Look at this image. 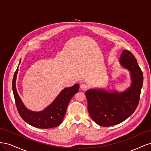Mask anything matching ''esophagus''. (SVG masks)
Instances as JSON below:
<instances>
[{
	"mask_svg": "<svg viewBox=\"0 0 151 151\" xmlns=\"http://www.w3.org/2000/svg\"><path fill=\"white\" fill-rule=\"evenodd\" d=\"M89 86L86 83H83L81 84V88L82 90L86 91L89 89Z\"/></svg>",
	"mask_w": 151,
	"mask_h": 151,
	"instance_id": "esophagus-1",
	"label": "esophagus"
}]
</instances>
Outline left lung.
<instances>
[{"label":"left lung","instance_id":"obj_1","mask_svg":"<svg viewBox=\"0 0 151 151\" xmlns=\"http://www.w3.org/2000/svg\"><path fill=\"white\" fill-rule=\"evenodd\" d=\"M122 67L130 72L132 84L122 93L103 89H89L86 92L88 108L93 120L102 127L115 125L125 121L135 111L143 85V74L135 56L123 50L120 58Z\"/></svg>","mask_w":151,"mask_h":151}]
</instances>
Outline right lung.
<instances>
[{
  "mask_svg": "<svg viewBox=\"0 0 151 151\" xmlns=\"http://www.w3.org/2000/svg\"><path fill=\"white\" fill-rule=\"evenodd\" d=\"M17 72L18 67L13 77L12 91L17 111L21 117L29 125L39 129H47L58 126L63 119L70 99L78 93L79 85L76 84L63 89L53 102L43 111H32L24 106L17 92L16 81Z\"/></svg>",
  "mask_w": 151,
  "mask_h": 151,
  "instance_id": "add662e5",
  "label": "right lung"
}]
</instances>
